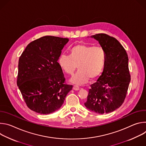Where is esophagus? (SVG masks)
<instances>
[{
  "mask_svg": "<svg viewBox=\"0 0 146 146\" xmlns=\"http://www.w3.org/2000/svg\"><path fill=\"white\" fill-rule=\"evenodd\" d=\"M73 89L74 90L77 91V90H80V87H79L78 86H77V85H74V86H73Z\"/></svg>",
  "mask_w": 146,
  "mask_h": 146,
  "instance_id": "34e87169",
  "label": "esophagus"
}]
</instances>
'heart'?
<instances>
[{
    "instance_id": "b5f03b06",
    "label": "heart",
    "mask_w": 146,
    "mask_h": 146,
    "mask_svg": "<svg viewBox=\"0 0 146 146\" xmlns=\"http://www.w3.org/2000/svg\"><path fill=\"white\" fill-rule=\"evenodd\" d=\"M106 52L100 46L78 44L70 50L69 56L62 54L58 59L60 68L72 75L78 68V70L72 78L74 84L81 85L88 78L93 80L102 73L106 62Z\"/></svg>"
}]
</instances>
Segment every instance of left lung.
Wrapping results in <instances>:
<instances>
[{
  "mask_svg": "<svg viewBox=\"0 0 146 146\" xmlns=\"http://www.w3.org/2000/svg\"><path fill=\"white\" fill-rule=\"evenodd\" d=\"M91 37L99 41L106 58L103 72L91 85L84 105L96 113H109L119 108L126 98L131 81L128 56L115 38L105 33Z\"/></svg>",
  "mask_w": 146,
  "mask_h": 146,
  "instance_id": "1",
  "label": "left lung"
}]
</instances>
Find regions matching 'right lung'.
I'll use <instances>...</instances> for the list:
<instances>
[{
	"label": "right lung",
	"mask_w": 146,
	"mask_h": 146,
	"mask_svg": "<svg viewBox=\"0 0 146 146\" xmlns=\"http://www.w3.org/2000/svg\"><path fill=\"white\" fill-rule=\"evenodd\" d=\"M68 38L45 36L31 42L19 58L17 84L27 106L37 113L58 110L73 86L58 60Z\"/></svg>",
	"instance_id": "add662e5"
}]
</instances>
